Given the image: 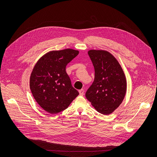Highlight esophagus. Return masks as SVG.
I'll use <instances>...</instances> for the list:
<instances>
[{"instance_id":"esophagus-1","label":"esophagus","mask_w":157,"mask_h":157,"mask_svg":"<svg viewBox=\"0 0 157 157\" xmlns=\"http://www.w3.org/2000/svg\"><path fill=\"white\" fill-rule=\"evenodd\" d=\"M84 89H81V90H79V93L80 96H83L84 95Z\"/></svg>"}]
</instances>
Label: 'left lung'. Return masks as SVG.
I'll return each instance as SVG.
<instances>
[{
  "mask_svg": "<svg viewBox=\"0 0 157 157\" xmlns=\"http://www.w3.org/2000/svg\"><path fill=\"white\" fill-rule=\"evenodd\" d=\"M94 68V80L86 93V99L99 113L109 115L120 105L127 90V81L116 58L105 50L88 52Z\"/></svg>",
  "mask_w": 157,
  "mask_h": 157,
  "instance_id": "8db88e82",
  "label": "left lung"
}]
</instances>
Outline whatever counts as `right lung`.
I'll return each instance as SVG.
<instances>
[{"label":"right lung","instance_id":"add662e5","mask_svg":"<svg viewBox=\"0 0 157 157\" xmlns=\"http://www.w3.org/2000/svg\"><path fill=\"white\" fill-rule=\"evenodd\" d=\"M79 54L68 48L51 51L37 61L32 72L30 87L36 102L50 114L64 110L79 95L66 72V66Z\"/></svg>","mask_w":157,"mask_h":157}]
</instances>
